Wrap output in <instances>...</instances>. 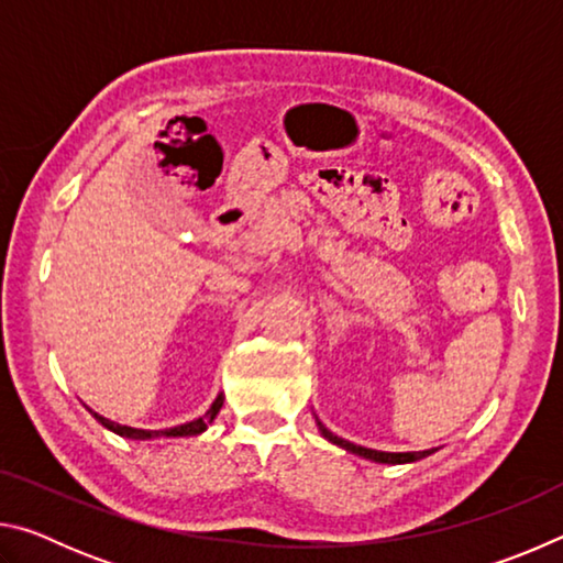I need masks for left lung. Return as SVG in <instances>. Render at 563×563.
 Here are the masks:
<instances>
[{
    "label": "left lung",
    "instance_id": "obj_1",
    "mask_svg": "<svg viewBox=\"0 0 563 563\" xmlns=\"http://www.w3.org/2000/svg\"><path fill=\"white\" fill-rule=\"evenodd\" d=\"M320 432L325 434L332 444L345 446V450H347V452H352V454H360V456H365V460H375V462H385V464L417 462V460H422V456H430V454L434 452V450H424V452H377V450H367V446L352 444V442H347V440H340V437H335L332 432H328L325 427H322V424H320Z\"/></svg>",
    "mask_w": 563,
    "mask_h": 563
}]
</instances>
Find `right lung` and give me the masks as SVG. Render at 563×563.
Here are the masks:
<instances>
[{
	"label": "right lung",
	"instance_id": "add662e5",
	"mask_svg": "<svg viewBox=\"0 0 563 563\" xmlns=\"http://www.w3.org/2000/svg\"><path fill=\"white\" fill-rule=\"evenodd\" d=\"M221 407H223V395H218L216 402L211 405V409H208V412H206L203 417L194 419V422L170 427V430H133V427L113 424V422H109L107 417H99V415H93V417H97L99 422H101L103 427H107V430L117 432L119 437H129V440H154V437H194V434H201V432L206 430V427H208V422H213L216 415L221 412Z\"/></svg>",
	"mask_w": 563,
	"mask_h": 563
}]
</instances>
